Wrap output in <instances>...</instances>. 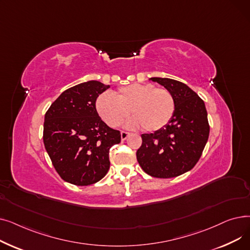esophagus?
I'll return each instance as SVG.
<instances>
[{"instance_id":"1","label":"esophagus","mask_w":250,"mask_h":250,"mask_svg":"<svg viewBox=\"0 0 250 250\" xmlns=\"http://www.w3.org/2000/svg\"><path fill=\"white\" fill-rule=\"evenodd\" d=\"M129 136V133L127 132H125V130H123V132L121 133V138H122V141H125L126 140V138Z\"/></svg>"}]
</instances>
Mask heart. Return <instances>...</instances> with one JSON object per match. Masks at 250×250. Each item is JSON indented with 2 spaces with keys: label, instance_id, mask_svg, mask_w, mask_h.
<instances>
[{
  "label": "heart",
  "instance_id": "1",
  "mask_svg": "<svg viewBox=\"0 0 250 250\" xmlns=\"http://www.w3.org/2000/svg\"><path fill=\"white\" fill-rule=\"evenodd\" d=\"M95 108L102 121L111 127L121 125L130 109L135 116L126 123L128 127L144 126L148 132H156L171 121L175 100L167 89L149 83H134L118 88L112 95L100 94Z\"/></svg>",
  "mask_w": 250,
  "mask_h": 250
}]
</instances>
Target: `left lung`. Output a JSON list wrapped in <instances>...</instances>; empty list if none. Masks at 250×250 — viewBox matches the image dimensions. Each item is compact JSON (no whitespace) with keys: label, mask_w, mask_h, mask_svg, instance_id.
I'll use <instances>...</instances> for the list:
<instances>
[{"label":"left lung","mask_w":250,"mask_h":250,"mask_svg":"<svg viewBox=\"0 0 250 250\" xmlns=\"http://www.w3.org/2000/svg\"><path fill=\"white\" fill-rule=\"evenodd\" d=\"M150 80L171 92L175 111L163 128L142 135L137 159L153 177H176L194 167L208 142L209 125L205 102L185 83L159 77Z\"/></svg>","instance_id":"8db88e82"}]
</instances>
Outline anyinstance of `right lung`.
I'll use <instances>...</instances> for the list:
<instances>
[{"label": "right lung", "instance_id": "obj_1", "mask_svg": "<svg viewBox=\"0 0 250 250\" xmlns=\"http://www.w3.org/2000/svg\"><path fill=\"white\" fill-rule=\"evenodd\" d=\"M109 88L87 81L63 91L44 115L43 143L59 175L84 187L106 175L110 148L121 142L120 130L105 124L95 108L97 97Z\"/></svg>", "mask_w": 250, "mask_h": 250}]
</instances>
